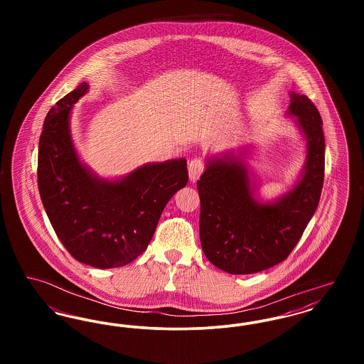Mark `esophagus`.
<instances>
[{
  "mask_svg": "<svg viewBox=\"0 0 364 364\" xmlns=\"http://www.w3.org/2000/svg\"><path fill=\"white\" fill-rule=\"evenodd\" d=\"M205 171V162L200 158H195L190 161L188 164V174H190V180L192 183H196L200 177V174Z\"/></svg>",
  "mask_w": 364,
  "mask_h": 364,
  "instance_id": "34e87169",
  "label": "esophagus"
}]
</instances>
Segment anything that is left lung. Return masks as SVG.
I'll return each instance as SVG.
<instances>
[{"label":"left lung","instance_id":"obj_1","mask_svg":"<svg viewBox=\"0 0 364 364\" xmlns=\"http://www.w3.org/2000/svg\"><path fill=\"white\" fill-rule=\"evenodd\" d=\"M287 116L306 143V161L294 183L272 200L260 198L247 147L211 154L198 180L202 250L215 267L254 274L287 259L318 208L325 173V138L315 105L294 91Z\"/></svg>","mask_w":364,"mask_h":364}]
</instances>
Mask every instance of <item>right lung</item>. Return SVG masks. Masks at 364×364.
Instances as JSON below:
<instances>
[{
  "mask_svg": "<svg viewBox=\"0 0 364 364\" xmlns=\"http://www.w3.org/2000/svg\"><path fill=\"white\" fill-rule=\"evenodd\" d=\"M83 82L48 113L38 150V187L60 242L95 269L122 267L146 251L159 217L188 181L187 159L149 162L129 173H95L75 147L70 116L88 92Z\"/></svg>",
  "mask_w": 364,
  "mask_h": 364,
  "instance_id": "right-lung-1",
  "label": "right lung"
}]
</instances>
